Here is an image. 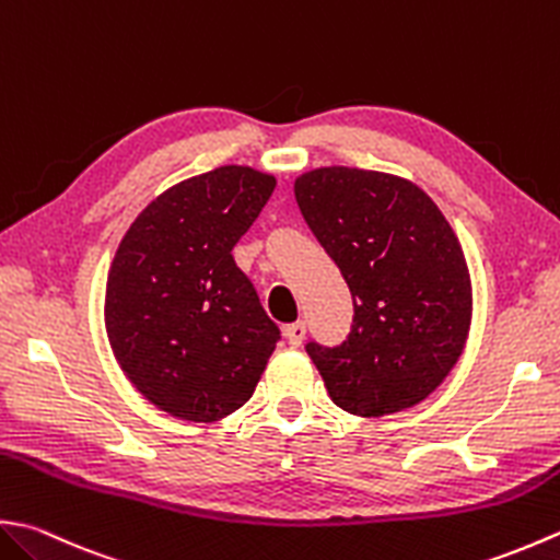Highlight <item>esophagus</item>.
Listing matches in <instances>:
<instances>
[{"mask_svg":"<svg viewBox=\"0 0 560 560\" xmlns=\"http://www.w3.org/2000/svg\"><path fill=\"white\" fill-rule=\"evenodd\" d=\"M283 335H287L289 345L293 347H301L303 339H305V323H291L283 327Z\"/></svg>","mask_w":560,"mask_h":560,"instance_id":"1","label":"esophagus"}]
</instances>
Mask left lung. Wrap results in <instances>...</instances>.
I'll return each instance as SVG.
<instances>
[{
  "label": "left lung",
  "instance_id": "8db88e82",
  "mask_svg": "<svg viewBox=\"0 0 560 560\" xmlns=\"http://www.w3.org/2000/svg\"><path fill=\"white\" fill-rule=\"evenodd\" d=\"M293 194L354 299L342 345H305L332 402L359 418L422 402L464 354L474 313L452 225L418 184L386 172L311 170Z\"/></svg>",
  "mask_w": 560,
  "mask_h": 560
}]
</instances>
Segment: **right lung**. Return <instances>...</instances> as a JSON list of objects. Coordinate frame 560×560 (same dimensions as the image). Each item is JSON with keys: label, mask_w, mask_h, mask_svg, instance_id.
I'll return each mask as SVG.
<instances>
[{"label": "right lung", "mask_w": 560, "mask_h": 560, "mask_svg": "<svg viewBox=\"0 0 560 560\" xmlns=\"http://www.w3.org/2000/svg\"><path fill=\"white\" fill-rule=\"evenodd\" d=\"M277 186L225 164L142 208L106 279L104 323L120 371L172 418L215 422L243 408L279 342L233 247Z\"/></svg>", "instance_id": "right-lung-1"}]
</instances>
